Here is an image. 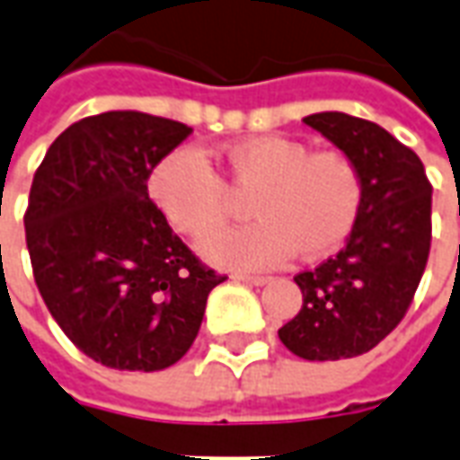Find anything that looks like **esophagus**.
Wrapping results in <instances>:
<instances>
[{
    "label": "esophagus",
    "mask_w": 460,
    "mask_h": 460,
    "mask_svg": "<svg viewBox=\"0 0 460 460\" xmlns=\"http://www.w3.org/2000/svg\"><path fill=\"white\" fill-rule=\"evenodd\" d=\"M234 279L241 280V283H246V286H263V283H269L266 276H249V273H236Z\"/></svg>",
    "instance_id": "1"
}]
</instances>
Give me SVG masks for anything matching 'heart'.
<instances>
[{
  "label": "heart",
  "instance_id": "heart-1",
  "mask_svg": "<svg viewBox=\"0 0 460 460\" xmlns=\"http://www.w3.org/2000/svg\"><path fill=\"white\" fill-rule=\"evenodd\" d=\"M231 190L251 199L249 226L211 234L204 256L229 269H273L298 251L320 259L352 234L365 199L357 162L342 150H315L286 135H259L226 150ZM150 194L172 226L204 236L234 211V194L194 147L164 155L150 172Z\"/></svg>",
  "mask_w": 460,
  "mask_h": 460
}]
</instances>
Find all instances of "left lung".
Returning a JSON list of instances; mask_svg holds the SVG:
<instances>
[{
    "label": "left lung",
    "instance_id": "8db88e82",
    "mask_svg": "<svg viewBox=\"0 0 460 460\" xmlns=\"http://www.w3.org/2000/svg\"><path fill=\"white\" fill-rule=\"evenodd\" d=\"M305 125L347 152L362 172L365 199L345 249L303 270V308L279 338L303 359L369 352L402 323L431 251V181L419 155L376 122L315 113Z\"/></svg>",
    "mask_w": 460,
    "mask_h": 460
}]
</instances>
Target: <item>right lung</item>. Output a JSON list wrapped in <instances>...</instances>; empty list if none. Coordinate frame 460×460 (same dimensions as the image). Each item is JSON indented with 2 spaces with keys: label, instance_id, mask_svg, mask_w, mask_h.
<instances>
[{
  "label": "right lung",
  "instance_id": "add662e5",
  "mask_svg": "<svg viewBox=\"0 0 460 460\" xmlns=\"http://www.w3.org/2000/svg\"><path fill=\"white\" fill-rule=\"evenodd\" d=\"M184 122L111 111L66 128L24 211L36 288L58 328L111 369L155 372L187 355L211 288L226 280L172 231L147 194Z\"/></svg>",
  "mask_w": 460,
  "mask_h": 460
}]
</instances>
